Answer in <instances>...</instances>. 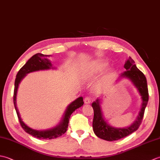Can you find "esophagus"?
Here are the masks:
<instances>
[{
    "instance_id": "34e87169",
    "label": "esophagus",
    "mask_w": 160,
    "mask_h": 160,
    "mask_svg": "<svg viewBox=\"0 0 160 160\" xmlns=\"http://www.w3.org/2000/svg\"><path fill=\"white\" fill-rule=\"evenodd\" d=\"M84 103L85 104H89V103H91V99H90V98H89V97H86L85 98H84Z\"/></svg>"
}]
</instances>
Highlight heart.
Segmentation results:
<instances>
[{"mask_svg": "<svg viewBox=\"0 0 160 160\" xmlns=\"http://www.w3.org/2000/svg\"><path fill=\"white\" fill-rule=\"evenodd\" d=\"M108 67V63L105 61H96L94 62L90 67L88 69V75H89L91 76H96V75H98L101 73H102L103 71L107 69ZM113 74L112 71H110L108 73V76H111Z\"/></svg>", "mask_w": 160, "mask_h": 160, "instance_id": "b5f03b06", "label": "heart"}]
</instances>
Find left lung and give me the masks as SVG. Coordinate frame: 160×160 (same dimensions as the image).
Returning a JSON list of instances; mask_svg holds the SVG:
<instances>
[{
    "instance_id": "obj_1",
    "label": "left lung",
    "mask_w": 160,
    "mask_h": 160,
    "mask_svg": "<svg viewBox=\"0 0 160 160\" xmlns=\"http://www.w3.org/2000/svg\"><path fill=\"white\" fill-rule=\"evenodd\" d=\"M125 71L120 74L118 80L120 78H127L132 83L136 88L142 99L140 111L133 123L129 127L117 128L110 125L104 118L102 108L101 107L100 99H98L92 103L94 111L93 120V129L96 136L107 141H114L128 136L132 132L138 130L143 119L144 110L148 101V91L147 81L144 73L135 64L134 60L131 57L126 61L124 64Z\"/></svg>"
}]
</instances>
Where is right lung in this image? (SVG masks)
Instances as JSON below:
<instances>
[{
    "instance_id": "obj_1",
    "label": "right lung",
    "mask_w": 160,
    "mask_h": 160,
    "mask_svg": "<svg viewBox=\"0 0 160 160\" xmlns=\"http://www.w3.org/2000/svg\"><path fill=\"white\" fill-rule=\"evenodd\" d=\"M49 57V56L48 55H44V54L40 53L33 55L17 73L14 83V91H13V104H14L15 109L17 115H18L20 125H21V127L26 132H28V133L33 137L41 139V140H52V139H55L65 133L68 126H69V121L71 115L77 108L82 107L84 104L82 97H79L77 98L69 105H68L59 123L56 127L47 129V130H35V129H33L28 127L22 121L16 104V96L19 84L23 78L27 76V74L29 73L40 70H48L51 69H55L56 67H53L52 62L48 59Z\"/></svg>"
}]
</instances>
